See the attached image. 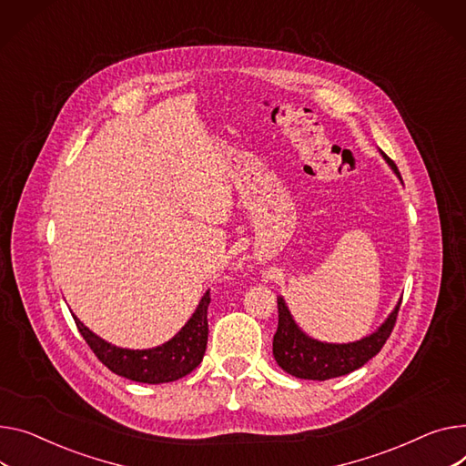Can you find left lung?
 I'll return each instance as SVG.
<instances>
[{
	"mask_svg": "<svg viewBox=\"0 0 466 466\" xmlns=\"http://www.w3.org/2000/svg\"><path fill=\"white\" fill-rule=\"evenodd\" d=\"M380 155L400 179L395 163L384 151H380ZM277 307L279 326L273 335V358L277 365L296 379L328 380L352 373L380 352L395 326L400 298L388 319L373 333L361 337L360 340H352V343H326V340L307 335L294 320L283 296H277Z\"/></svg>",
	"mask_w": 466,
	"mask_h": 466,
	"instance_id": "obj_1",
	"label": "left lung"
}]
</instances>
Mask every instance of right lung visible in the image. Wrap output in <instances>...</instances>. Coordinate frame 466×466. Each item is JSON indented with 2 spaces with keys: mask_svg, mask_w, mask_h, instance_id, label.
I'll use <instances>...</instances> for the list:
<instances>
[{
  "mask_svg": "<svg viewBox=\"0 0 466 466\" xmlns=\"http://www.w3.org/2000/svg\"><path fill=\"white\" fill-rule=\"evenodd\" d=\"M209 290L198 301L195 313L167 343L153 349H121L93 333L73 315L78 331L89 349L112 370V373L142 384H165L183 379L204 358L208 345V305Z\"/></svg>",
  "mask_w": 466,
  "mask_h": 466,
  "instance_id": "add662e5",
  "label": "right lung"
}]
</instances>
